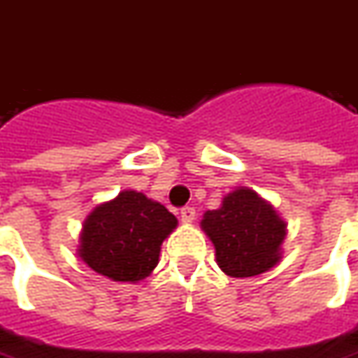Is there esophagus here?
<instances>
[{"instance_id": "obj_1", "label": "esophagus", "mask_w": 358, "mask_h": 358, "mask_svg": "<svg viewBox=\"0 0 358 358\" xmlns=\"http://www.w3.org/2000/svg\"><path fill=\"white\" fill-rule=\"evenodd\" d=\"M197 217V213H195L194 207H184V209L180 210V218H182V222L184 224H192Z\"/></svg>"}]
</instances>
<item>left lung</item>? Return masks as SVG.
I'll return each mask as SVG.
<instances>
[{"instance_id": "1", "label": "left lung", "mask_w": 358, "mask_h": 358, "mask_svg": "<svg viewBox=\"0 0 358 358\" xmlns=\"http://www.w3.org/2000/svg\"><path fill=\"white\" fill-rule=\"evenodd\" d=\"M201 230L215 245L217 264L232 278H251L268 272L282 261L285 220L261 195L236 187L220 207L203 215Z\"/></svg>"}]
</instances>
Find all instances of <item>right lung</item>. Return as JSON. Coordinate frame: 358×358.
Returning a JSON list of instances; mask_svg holds the SVG:
<instances>
[{
	"instance_id": "right-lung-1",
	"label": "right lung",
	"mask_w": 358,
	"mask_h": 358,
	"mask_svg": "<svg viewBox=\"0 0 358 358\" xmlns=\"http://www.w3.org/2000/svg\"><path fill=\"white\" fill-rule=\"evenodd\" d=\"M176 226L178 220L164 205L124 189L86 217L78 257L113 282L136 284L155 270L161 245Z\"/></svg>"
}]
</instances>
